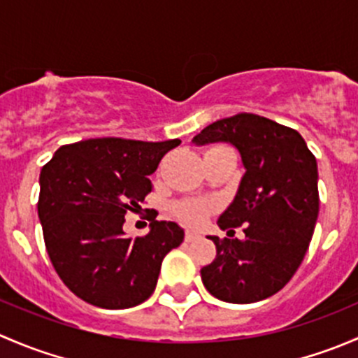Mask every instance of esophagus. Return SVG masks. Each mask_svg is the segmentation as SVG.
I'll use <instances>...</instances> for the list:
<instances>
[{"label": "esophagus", "mask_w": 358, "mask_h": 358, "mask_svg": "<svg viewBox=\"0 0 358 358\" xmlns=\"http://www.w3.org/2000/svg\"><path fill=\"white\" fill-rule=\"evenodd\" d=\"M197 237H199V234L192 232V230H187V232H185V241H187V243H192V241H196Z\"/></svg>", "instance_id": "obj_1"}]
</instances>
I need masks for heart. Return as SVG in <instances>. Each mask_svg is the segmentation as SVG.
Listing matches in <instances>:
<instances>
[{
	"mask_svg": "<svg viewBox=\"0 0 358 358\" xmlns=\"http://www.w3.org/2000/svg\"><path fill=\"white\" fill-rule=\"evenodd\" d=\"M209 202L204 201H185L180 202L176 206V215L183 220V222L190 223V225H199L204 222V218L209 213Z\"/></svg>",
	"mask_w": 358,
	"mask_h": 358,
	"instance_id": "1",
	"label": "heart"
}]
</instances>
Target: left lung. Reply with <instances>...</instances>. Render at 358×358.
Returning <instances> with one entry per match:
<instances>
[{
    "instance_id": "1",
    "label": "left lung",
    "mask_w": 358,
    "mask_h": 358,
    "mask_svg": "<svg viewBox=\"0 0 358 358\" xmlns=\"http://www.w3.org/2000/svg\"><path fill=\"white\" fill-rule=\"evenodd\" d=\"M192 142L232 143L246 169L218 218L222 230L244 225L246 237H208L216 258L201 268L202 284L227 303L270 298L289 282L312 241L319 216L315 156L296 129L246 112L206 126Z\"/></svg>"
}]
</instances>
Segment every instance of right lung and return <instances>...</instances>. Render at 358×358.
I'll use <instances>...</instances> for the list:
<instances>
[{"label":"right lung","instance_id":"1","mask_svg":"<svg viewBox=\"0 0 358 358\" xmlns=\"http://www.w3.org/2000/svg\"><path fill=\"white\" fill-rule=\"evenodd\" d=\"M180 140L90 138L62 145L39 175L38 215L52 265L83 301L131 308L156 289L161 263L183 243L175 222L126 237V211L152 190L149 175Z\"/></svg>","mask_w":358,"mask_h":358}]
</instances>
